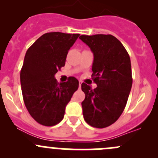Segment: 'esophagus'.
I'll use <instances>...</instances> for the list:
<instances>
[{"instance_id":"1","label":"esophagus","mask_w":158,"mask_h":158,"mask_svg":"<svg viewBox=\"0 0 158 158\" xmlns=\"http://www.w3.org/2000/svg\"><path fill=\"white\" fill-rule=\"evenodd\" d=\"M82 81H79V88H81V85H82Z\"/></svg>"}]
</instances>
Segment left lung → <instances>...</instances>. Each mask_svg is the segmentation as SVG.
I'll list each match as a JSON object with an SVG mask.
<instances>
[{
    "label": "left lung",
    "mask_w": 158,
    "mask_h": 158,
    "mask_svg": "<svg viewBox=\"0 0 158 158\" xmlns=\"http://www.w3.org/2000/svg\"><path fill=\"white\" fill-rule=\"evenodd\" d=\"M79 39L93 52L92 76L97 85L92 89L82 83L84 119L92 127L106 128L118 119L127 104L132 85L130 56L112 35H82Z\"/></svg>",
    "instance_id": "8db88e82"
}]
</instances>
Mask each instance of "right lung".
Segmentation results:
<instances>
[{
  "instance_id": "add662e5",
  "label": "right lung",
  "mask_w": 158,
  "mask_h": 158,
  "mask_svg": "<svg viewBox=\"0 0 158 158\" xmlns=\"http://www.w3.org/2000/svg\"><path fill=\"white\" fill-rule=\"evenodd\" d=\"M79 36V33H47L26 52L20 71L23 102L32 118L44 126H53L63 120L66 105L79 88V81L75 77L63 83L55 79Z\"/></svg>"
}]
</instances>
